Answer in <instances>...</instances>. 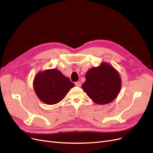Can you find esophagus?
I'll use <instances>...</instances> for the list:
<instances>
[{
	"label": "esophagus",
	"mask_w": 153,
	"mask_h": 153,
	"mask_svg": "<svg viewBox=\"0 0 153 153\" xmlns=\"http://www.w3.org/2000/svg\"><path fill=\"white\" fill-rule=\"evenodd\" d=\"M75 85L77 86V87H81V85H82L80 82H76L75 83Z\"/></svg>",
	"instance_id": "esophagus-1"
}]
</instances>
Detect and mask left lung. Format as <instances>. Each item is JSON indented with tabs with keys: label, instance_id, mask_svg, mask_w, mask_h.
<instances>
[{
	"label": "left lung",
	"instance_id": "8db88e82",
	"mask_svg": "<svg viewBox=\"0 0 153 153\" xmlns=\"http://www.w3.org/2000/svg\"><path fill=\"white\" fill-rule=\"evenodd\" d=\"M82 89L87 96L98 105L112 102L121 89V78L119 72L107 62L89 69Z\"/></svg>",
	"mask_w": 153,
	"mask_h": 153
}]
</instances>
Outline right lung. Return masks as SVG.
<instances>
[{
	"label": "right lung",
	"mask_w": 153,
	"mask_h": 153,
	"mask_svg": "<svg viewBox=\"0 0 153 153\" xmlns=\"http://www.w3.org/2000/svg\"><path fill=\"white\" fill-rule=\"evenodd\" d=\"M74 86L69 78L57 69L38 72L33 80L36 94L42 102L47 105L60 102Z\"/></svg>",
	"instance_id": "right-lung-1"
}]
</instances>
